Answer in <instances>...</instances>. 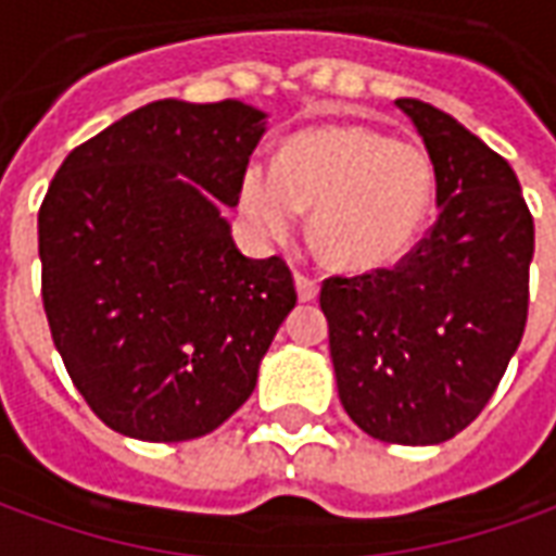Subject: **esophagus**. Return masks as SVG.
<instances>
[{"instance_id":"esophagus-1","label":"esophagus","mask_w":556,"mask_h":556,"mask_svg":"<svg viewBox=\"0 0 556 556\" xmlns=\"http://www.w3.org/2000/svg\"><path fill=\"white\" fill-rule=\"evenodd\" d=\"M294 286H298V298L301 301H315L318 298V279L306 277L301 270H294Z\"/></svg>"}]
</instances>
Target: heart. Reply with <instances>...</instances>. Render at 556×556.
Returning a JSON list of instances; mask_svg holds the SVG:
<instances>
[{"instance_id":"heart-1","label":"heart","mask_w":556,"mask_h":556,"mask_svg":"<svg viewBox=\"0 0 556 556\" xmlns=\"http://www.w3.org/2000/svg\"><path fill=\"white\" fill-rule=\"evenodd\" d=\"M434 199L426 151L366 125H327L291 137L279 163H247L241 211L265 238H289L301 211L321 262L363 274L396 265Z\"/></svg>"}]
</instances>
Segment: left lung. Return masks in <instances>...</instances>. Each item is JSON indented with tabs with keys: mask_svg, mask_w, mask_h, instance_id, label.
<instances>
[{
	"mask_svg": "<svg viewBox=\"0 0 556 556\" xmlns=\"http://www.w3.org/2000/svg\"><path fill=\"white\" fill-rule=\"evenodd\" d=\"M396 106L426 142L441 211L393 267L325 279L321 309L349 417L426 446L479 417L525 337L533 217L497 151L431 103Z\"/></svg>",
	"mask_w": 556,
	"mask_h": 556,
	"instance_id": "8db88e82",
	"label": "left lung"
}]
</instances>
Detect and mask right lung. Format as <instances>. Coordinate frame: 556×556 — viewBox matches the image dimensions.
I'll use <instances>...</instances> for the list:
<instances>
[{"instance_id":"1","label":"right lung","mask_w":556,"mask_h":556,"mask_svg":"<svg viewBox=\"0 0 556 556\" xmlns=\"http://www.w3.org/2000/svg\"><path fill=\"white\" fill-rule=\"evenodd\" d=\"M262 134L265 113L241 101H154L74 148L43 195V313L79 396L118 434L217 429L298 303L289 265L247 258L218 205H238Z\"/></svg>"}]
</instances>
